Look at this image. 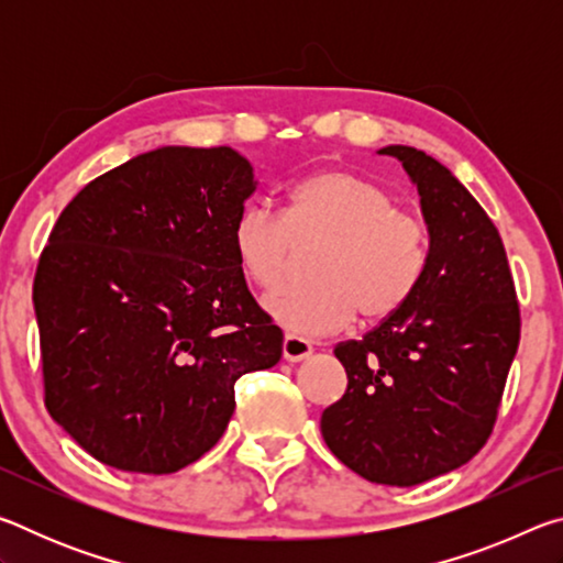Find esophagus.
<instances>
[{
    "label": "esophagus",
    "mask_w": 563,
    "mask_h": 563,
    "mask_svg": "<svg viewBox=\"0 0 563 563\" xmlns=\"http://www.w3.org/2000/svg\"><path fill=\"white\" fill-rule=\"evenodd\" d=\"M312 355V345L305 338L285 335L283 340V357L288 362H302Z\"/></svg>",
    "instance_id": "34e87169"
}]
</instances>
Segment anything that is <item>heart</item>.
<instances>
[{
    "mask_svg": "<svg viewBox=\"0 0 563 563\" xmlns=\"http://www.w3.org/2000/svg\"><path fill=\"white\" fill-rule=\"evenodd\" d=\"M322 243L312 255V283L265 295L263 308L292 335H328L355 318L395 316L417 292L427 268L424 225L397 208L377 180L330 168L288 194L285 218L245 206L231 228V245L245 278L268 290L288 273L295 245Z\"/></svg>",
    "mask_w": 563,
    "mask_h": 563,
    "instance_id": "1",
    "label": "heart"
}]
</instances>
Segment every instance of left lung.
Masks as SVG:
<instances>
[{"label": "left lung", "mask_w": 563, "mask_h": 563, "mask_svg": "<svg viewBox=\"0 0 563 563\" xmlns=\"http://www.w3.org/2000/svg\"><path fill=\"white\" fill-rule=\"evenodd\" d=\"M430 233L417 292L362 340L340 342L347 389L320 419L325 444L367 482L415 487L472 460L497 422L519 347V302L497 225L452 170L385 146Z\"/></svg>", "instance_id": "left-lung-1"}]
</instances>
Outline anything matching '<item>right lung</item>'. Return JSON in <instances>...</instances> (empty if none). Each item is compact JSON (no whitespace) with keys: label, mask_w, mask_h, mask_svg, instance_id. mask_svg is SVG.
Listing matches in <instances>:
<instances>
[{"label":"right lung","mask_w":563,"mask_h":563,"mask_svg":"<svg viewBox=\"0 0 563 563\" xmlns=\"http://www.w3.org/2000/svg\"><path fill=\"white\" fill-rule=\"evenodd\" d=\"M231 146H161L84 186L34 275L44 405L93 460L170 474L221 440L235 379L283 355L231 228L253 196Z\"/></svg>","instance_id":"right-lung-1"}]
</instances>
